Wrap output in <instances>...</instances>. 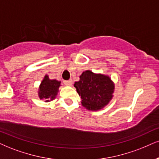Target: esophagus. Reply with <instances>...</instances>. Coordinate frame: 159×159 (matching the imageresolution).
<instances>
[{"label": "esophagus", "mask_w": 159, "mask_h": 159, "mask_svg": "<svg viewBox=\"0 0 159 159\" xmlns=\"http://www.w3.org/2000/svg\"><path fill=\"white\" fill-rule=\"evenodd\" d=\"M64 84H65V85H66L70 86V85H72V84H73V81H72L71 80H66V81H64Z\"/></svg>", "instance_id": "34e87169"}]
</instances>
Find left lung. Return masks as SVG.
Returning <instances> with one entry per match:
<instances>
[{
	"mask_svg": "<svg viewBox=\"0 0 159 159\" xmlns=\"http://www.w3.org/2000/svg\"><path fill=\"white\" fill-rule=\"evenodd\" d=\"M78 94L81 97L82 105L89 111H99L112 99L114 84L108 76L94 74L87 70L74 83Z\"/></svg>",
	"mask_w": 159,
	"mask_h": 159,
	"instance_id": "obj_1",
	"label": "left lung"
}]
</instances>
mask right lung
<instances>
[{
  "label": "right lung",
  "instance_id": "1",
  "mask_svg": "<svg viewBox=\"0 0 159 159\" xmlns=\"http://www.w3.org/2000/svg\"><path fill=\"white\" fill-rule=\"evenodd\" d=\"M61 82L56 80H50L48 75L44 76L39 87L38 96L40 99H45V102H49L55 99L57 95L59 87Z\"/></svg>",
  "mask_w": 159,
  "mask_h": 159
}]
</instances>
